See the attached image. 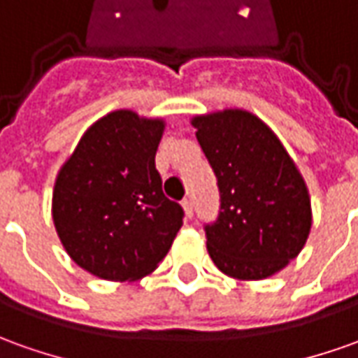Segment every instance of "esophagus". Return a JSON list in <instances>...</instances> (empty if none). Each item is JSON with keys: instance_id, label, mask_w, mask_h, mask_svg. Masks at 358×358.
<instances>
[{"instance_id": "obj_1", "label": "esophagus", "mask_w": 358, "mask_h": 358, "mask_svg": "<svg viewBox=\"0 0 358 358\" xmlns=\"http://www.w3.org/2000/svg\"><path fill=\"white\" fill-rule=\"evenodd\" d=\"M182 208H184L186 217H192V215H194V203H192V199H184V201H182Z\"/></svg>"}]
</instances>
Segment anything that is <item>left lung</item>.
<instances>
[{
    "instance_id": "1",
    "label": "left lung",
    "mask_w": 358,
    "mask_h": 358,
    "mask_svg": "<svg viewBox=\"0 0 358 358\" xmlns=\"http://www.w3.org/2000/svg\"><path fill=\"white\" fill-rule=\"evenodd\" d=\"M192 125L220 186V217L206 225L213 264L237 280L286 268L310 237L312 201L280 138L245 109L196 115Z\"/></svg>"
}]
</instances>
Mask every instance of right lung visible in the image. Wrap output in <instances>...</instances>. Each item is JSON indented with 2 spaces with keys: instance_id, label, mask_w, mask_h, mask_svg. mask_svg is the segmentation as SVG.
Here are the masks:
<instances>
[{
  "instance_id": "add662e5",
  "label": "right lung",
  "mask_w": 358,
  "mask_h": 358,
  "mask_svg": "<svg viewBox=\"0 0 358 358\" xmlns=\"http://www.w3.org/2000/svg\"><path fill=\"white\" fill-rule=\"evenodd\" d=\"M164 119L111 111L82 135L60 166L52 221L68 257L97 278L141 280L157 271L184 211L162 194L155 155Z\"/></svg>"
}]
</instances>
